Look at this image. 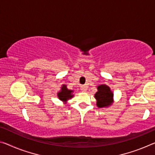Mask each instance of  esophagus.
I'll list each match as a JSON object with an SVG mask.
<instances>
[{"label": "esophagus", "mask_w": 155, "mask_h": 155, "mask_svg": "<svg viewBox=\"0 0 155 155\" xmlns=\"http://www.w3.org/2000/svg\"><path fill=\"white\" fill-rule=\"evenodd\" d=\"M81 90L83 92H85L87 91V87L85 86V85H82L81 87Z\"/></svg>", "instance_id": "obj_1"}]
</instances>
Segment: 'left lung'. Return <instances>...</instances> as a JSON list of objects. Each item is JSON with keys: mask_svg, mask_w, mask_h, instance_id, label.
Wrapping results in <instances>:
<instances>
[{"mask_svg": "<svg viewBox=\"0 0 155 155\" xmlns=\"http://www.w3.org/2000/svg\"><path fill=\"white\" fill-rule=\"evenodd\" d=\"M97 100V106L99 108L108 107L114 102V94L109 86L105 84L97 87V92L94 94Z\"/></svg>", "mask_w": 155, "mask_h": 155, "instance_id": "left-lung-1", "label": "left lung"}]
</instances>
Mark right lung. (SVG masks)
<instances>
[{"label": "right lung", "instance_id": "add662e5", "mask_svg": "<svg viewBox=\"0 0 155 155\" xmlns=\"http://www.w3.org/2000/svg\"><path fill=\"white\" fill-rule=\"evenodd\" d=\"M73 92L74 90L68 89L67 85L63 84L61 87L59 92H57V97L61 101L64 102V104H66L68 100L71 99L74 97Z\"/></svg>", "mask_w": 155, "mask_h": 155}]
</instances>
